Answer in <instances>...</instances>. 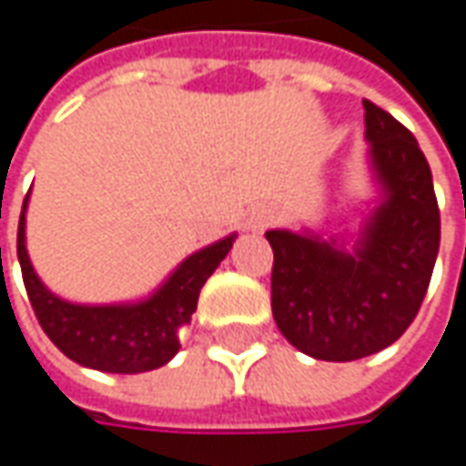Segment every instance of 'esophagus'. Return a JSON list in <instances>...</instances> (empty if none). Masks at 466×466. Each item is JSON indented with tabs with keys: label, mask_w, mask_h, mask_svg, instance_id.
I'll use <instances>...</instances> for the list:
<instances>
[{
	"label": "esophagus",
	"mask_w": 466,
	"mask_h": 466,
	"mask_svg": "<svg viewBox=\"0 0 466 466\" xmlns=\"http://www.w3.org/2000/svg\"><path fill=\"white\" fill-rule=\"evenodd\" d=\"M275 220H278V207L257 205L248 212V218H246V228H248L251 233H264Z\"/></svg>",
	"instance_id": "34e87169"
}]
</instances>
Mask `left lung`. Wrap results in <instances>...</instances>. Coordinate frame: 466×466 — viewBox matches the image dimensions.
I'll return each instance as SVG.
<instances>
[{"label": "left lung", "instance_id": "obj_1", "mask_svg": "<svg viewBox=\"0 0 466 466\" xmlns=\"http://www.w3.org/2000/svg\"><path fill=\"white\" fill-rule=\"evenodd\" d=\"M368 166L379 187L360 230H267L275 251L272 316L316 360L348 363L389 348L412 324L436 267L441 215L418 139L363 100Z\"/></svg>", "mask_w": 466, "mask_h": 466}]
</instances>
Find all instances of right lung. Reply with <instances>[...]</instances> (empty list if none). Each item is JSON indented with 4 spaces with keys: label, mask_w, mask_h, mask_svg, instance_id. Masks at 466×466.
Instances as JSON below:
<instances>
[{
    "label": "right lung",
    "mask_w": 466,
    "mask_h": 466,
    "mask_svg": "<svg viewBox=\"0 0 466 466\" xmlns=\"http://www.w3.org/2000/svg\"><path fill=\"white\" fill-rule=\"evenodd\" d=\"M25 209L17 228V259L30 306L48 339L75 363L103 373H145L181 350L178 334L197 311L199 290L233 248L236 233L181 261L163 285L132 303H72L46 288L25 248ZM2 264V248H0Z\"/></svg>",
    "instance_id": "right-lung-1"
}]
</instances>
